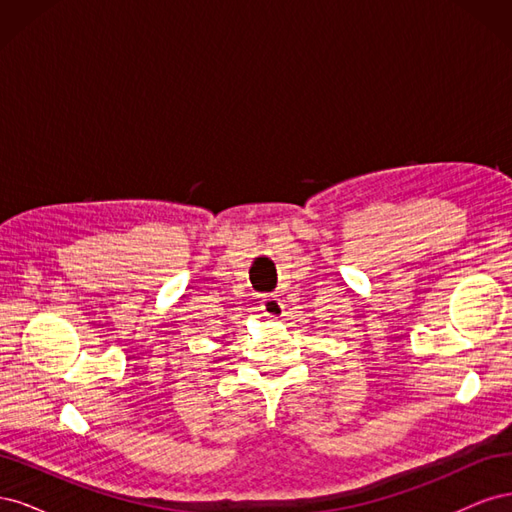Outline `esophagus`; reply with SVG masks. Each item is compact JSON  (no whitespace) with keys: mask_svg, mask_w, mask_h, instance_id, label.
<instances>
[{"mask_svg":"<svg viewBox=\"0 0 512 512\" xmlns=\"http://www.w3.org/2000/svg\"><path fill=\"white\" fill-rule=\"evenodd\" d=\"M260 309H262V314H265L269 320H280L286 314V305L282 303L280 294H269V297L262 299L260 301Z\"/></svg>","mask_w":512,"mask_h":512,"instance_id":"34e87169","label":"esophagus"}]
</instances>
